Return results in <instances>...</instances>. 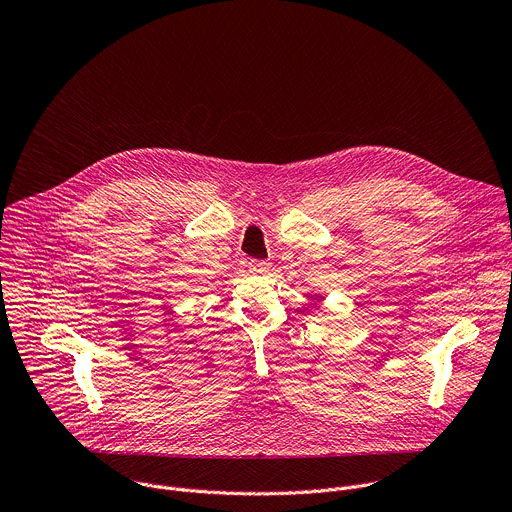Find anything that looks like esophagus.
I'll use <instances>...</instances> for the list:
<instances>
[{"label":"esophagus","mask_w":512,"mask_h":512,"mask_svg":"<svg viewBox=\"0 0 512 512\" xmlns=\"http://www.w3.org/2000/svg\"><path fill=\"white\" fill-rule=\"evenodd\" d=\"M249 269L255 271V273H263L269 269V261H263V259H251L249 261Z\"/></svg>","instance_id":"obj_1"}]
</instances>
